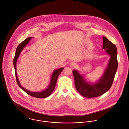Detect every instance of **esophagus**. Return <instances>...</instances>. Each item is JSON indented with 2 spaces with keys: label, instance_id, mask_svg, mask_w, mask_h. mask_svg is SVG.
Segmentation results:
<instances>
[{
  "label": "esophagus",
  "instance_id": "esophagus-1",
  "mask_svg": "<svg viewBox=\"0 0 129 129\" xmlns=\"http://www.w3.org/2000/svg\"><path fill=\"white\" fill-rule=\"evenodd\" d=\"M76 66H77V64H76V63H75L74 62H72L70 63V66H71L72 67L74 68V67H76Z\"/></svg>",
  "mask_w": 129,
  "mask_h": 129
}]
</instances>
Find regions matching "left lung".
<instances>
[{
	"instance_id": "1",
	"label": "left lung",
	"mask_w": 129,
	"mask_h": 129,
	"mask_svg": "<svg viewBox=\"0 0 129 129\" xmlns=\"http://www.w3.org/2000/svg\"><path fill=\"white\" fill-rule=\"evenodd\" d=\"M102 49L110 56L104 74L96 83H89L77 70H74L73 74L75 85L78 92L87 98L100 96L107 92L112 86L118 68L117 47L106 37H103Z\"/></svg>"
}]
</instances>
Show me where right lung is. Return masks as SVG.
Returning <instances> with one entry per match:
<instances>
[{"label":"right lung","instance_id":"obj_1","mask_svg":"<svg viewBox=\"0 0 129 129\" xmlns=\"http://www.w3.org/2000/svg\"><path fill=\"white\" fill-rule=\"evenodd\" d=\"M33 37H30L28 38H27L25 40H24L22 42H21L17 47L16 50V52H15V55L13 59V65L15 69V76H16V79L17 81V83L18 85L19 86V87L23 90L24 92H25L26 93L32 97L38 98H46L48 96H49L54 91L55 87L56 85V82H57V80L58 76L60 75L61 72L63 71L64 68L62 67L58 69H55L54 71L53 72L52 74L51 77V80L50 82V83L49 85L48 86V87L44 90H42L41 92H31L29 90H27L26 89L24 88L20 84L19 79L17 77V71H16V62L17 61V59L19 57V56L20 54V53L23 50V49L25 47L28 42L30 41L31 38Z\"/></svg>","mask_w":129,"mask_h":129}]
</instances>
